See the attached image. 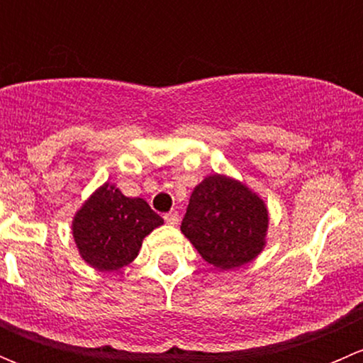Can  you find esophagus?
<instances>
[{"label": "esophagus", "mask_w": 363, "mask_h": 363, "mask_svg": "<svg viewBox=\"0 0 363 363\" xmlns=\"http://www.w3.org/2000/svg\"><path fill=\"white\" fill-rule=\"evenodd\" d=\"M164 221H167L170 226H177L179 221H181V218H179V212L170 211L168 214H164Z\"/></svg>", "instance_id": "34e87169"}]
</instances>
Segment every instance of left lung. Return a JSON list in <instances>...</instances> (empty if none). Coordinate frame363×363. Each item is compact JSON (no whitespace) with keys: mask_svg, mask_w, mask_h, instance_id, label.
<instances>
[{"mask_svg":"<svg viewBox=\"0 0 363 363\" xmlns=\"http://www.w3.org/2000/svg\"><path fill=\"white\" fill-rule=\"evenodd\" d=\"M269 211L244 182L208 175L191 193L181 232L216 269L252 262L265 247Z\"/></svg>","mask_w":363,"mask_h":363,"instance_id":"left-lung-1","label":"left lung"}]
</instances>
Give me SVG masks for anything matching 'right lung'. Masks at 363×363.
Instances as JSON below:
<instances>
[{"mask_svg": "<svg viewBox=\"0 0 363 363\" xmlns=\"http://www.w3.org/2000/svg\"><path fill=\"white\" fill-rule=\"evenodd\" d=\"M163 225L144 199L124 196L113 184L96 189L72 221L79 255L101 272L126 267L137 258L142 240Z\"/></svg>", "mask_w": 363, "mask_h": 363, "instance_id": "1", "label": "right lung"}]
</instances>
